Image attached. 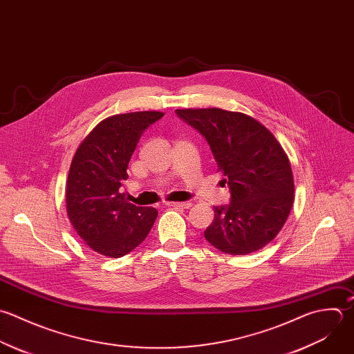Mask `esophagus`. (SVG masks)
I'll return each instance as SVG.
<instances>
[{
    "label": "esophagus",
    "instance_id": "34e87169",
    "mask_svg": "<svg viewBox=\"0 0 354 354\" xmlns=\"http://www.w3.org/2000/svg\"><path fill=\"white\" fill-rule=\"evenodd\" d=\"M168 207H175V208H185V209H187V208H190L192 207V203L190 201H183V203H165Z\"/></svg>",
    "mask_w": 354,
    "mask_h": 354
}]
</instances>
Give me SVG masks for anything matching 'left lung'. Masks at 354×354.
<instances>
[{"mask_svg": "<svg viewBox=\"0 0 354 354\" xmlns=\"http://www.w3.org/2000/svg\"><path fill=\"white\" fill-rule=\"evenodd\" d=\"M176 114L207 139L230 189V203L214 207L204 237L230 255L263 248L283 229L294 204V176L284 149L244 113L209 107L178 109Z\"/></svg>", "mask_w": 354, "mask_h": 354, "instance_id": "8db88e82", "label": "left lung"}]
</instances>
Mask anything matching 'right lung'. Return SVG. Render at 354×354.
I'll return each mask as SVG.
<instances>
[{
  "mask_svg": "<svg viewBox=\"0 0 354 354\" xmlns=\"http://www.w3.org/2000/svg\"><path fill=\"white\" fill-rule=\"evenodd\" d=\"M161 111L115 114L100 121L78 146L67 176L66 209L81 240L95 252L120 258L151 230L158 211L136 207L120 193L136 145Z\"/></svg>",
  "mask_w": 354,
  "mask_h": 354,
  "instance_id": "add662e5",
  "label": "right lung"
}]
</instances>
